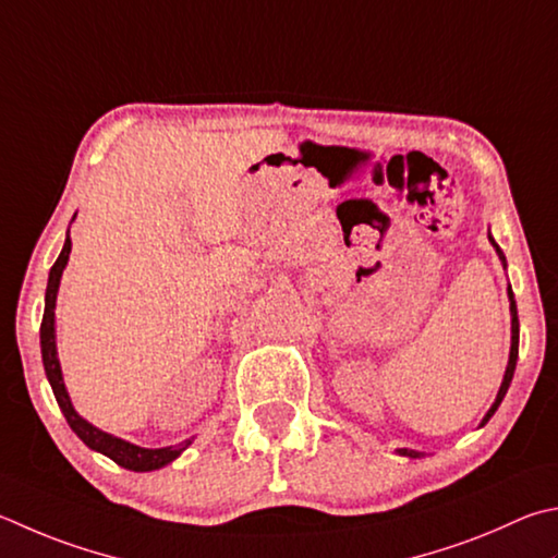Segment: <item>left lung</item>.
Masks as SVG:
<instances>
[{
	"label": "left lung",
	"mask_w": 558,
	"mask_h": 558,
	"mask_svg": "<svg viewBox=\"0 0 558 558\" xmlns=\"http://www.w3.org/2000/svg\"><path fill=\"white\" fill-rule=\"evenodd\" d=\"M490 244L495 246V251H498L500 260L505 263L502 251H500V246H498V244H495V239H493V236H490ZM510 314H512V347H510V361H508V371H505V378H502V385H500V390H498V398H495L493 408H490V410H488V414H485V417H483V424L488 422V420L493 417V414H495V410L500 408V402H502V398H505V392H508L510 383H512V376H514V366H518V353H520V319H518V305H514L512 288H510ZM400 453H404V456H420L417 451H408V449H400Z\"/></svg>",
	"instance_id": "8db88e82"
}]
</instances>
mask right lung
I'll use <instances>...</instances> for the list:
<instances>
[{
    "label": "right lung",
    "instance_id": "obj_1",
    "mask_svg": "<svg viewBox=\"0 0 558 558\" xmlns=\"http://www.w3.org/2000/svg\"><path fill=\"white\" fill-rule=\"evenodd\" d=\"M70 248H73V241L70 236L65 239V246L60 251L58 260L53 263L48 276V288H46V310H44V322H40V353H44V368L50 388H53L56 400L63 410L65 420L70 424L80 439H83L89 449H95L99 453L109 456L111 461L124 465L129 471H156L163 469L170 461H175L178 456L190 447V439L175 444V447H166V449H144L136 447V444H129L124 439L111 437V434L97 429L89 424L87 420L80 417L75 412L73 402L68 398L65 383H63V373H60V363H58V351H56V295H58V286H60V276H63V268L70 256Z\"/></svg>",
    "mask_w": 558,
    "mask_h": 558
}]
</instances>
